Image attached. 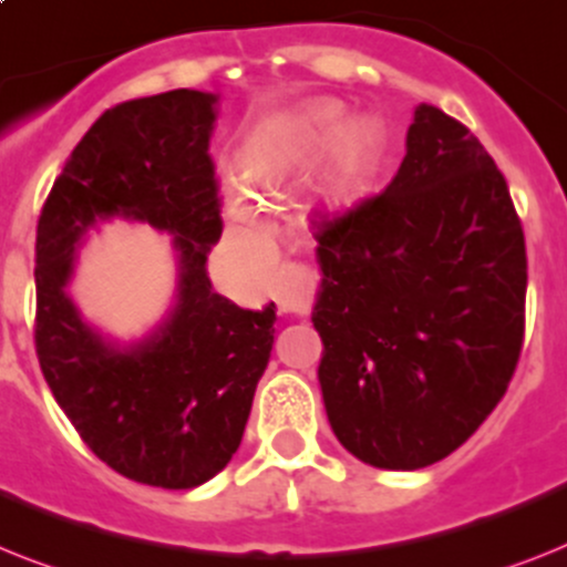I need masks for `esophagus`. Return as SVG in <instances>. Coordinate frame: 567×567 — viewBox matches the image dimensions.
<instances>
[{
	"label": "esophagus",
	"instance_id": "esophagus-1",
	"mask_svg": "<svg viewBox=\"0 0 567 567\" xmlns=\"http://www.w3.org/2000/svg\"><path fill=\"white\" fill-rule=\"evenodd\" d=\"M317 274L308 265H285L276 282V306L282 315H308L315 302Z\"/></svg>",
	"mask_w": 567,
	"mask_h": 567
}]
</instances>
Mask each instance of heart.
I'll return each instance as SVG.
<instances>
[{"instance_id":"obj_1","label":"heart","mask_w":567,"mask_h":567,"mask_svg":"<svg viewBox=\"0 0 567 567\" xmlns=\"http://www.w3.org/2000/svg\"><path fill=\"white\" fill-rule=\"evenodd\" d=\"M384 148L388 131L381 118H349L343 101L323 95L265 118L250 133L238 163L252 192L276 197L302 183L326 159L315 206L323 215H343L361 200ZM224 212L244 238H265L268 233L256 206L238 192L224 195Z\"/></svg>"}]
</instances>
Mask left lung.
Masks as SVG:
<instances>
[{
	"instance_id": "left-lung-1",
	"label": "left lung",
	"mask_w": 567,
	"mask_h": 567,
	"mask_svg": "<svg viewBox=\"0 0 567 567\" xmlns=\"http://www.w3.org/2000/svg\"><path fill=\"white\" fill-rule=\"evenodd\" d=\"M381 195L317 220L311 323L329 425L393 472L449 457L507 393L524 340V229L498 165L419 104Z\"/></svg>"
}]
</instances>
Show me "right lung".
Returning a JSON list of instances; mask_svg holds the SVG:
<instances>
[{
  "label": "right lung",
  "mask_w": 567,
  "mask_h": 567,
  "mask_svg": "<svg viewBox=\"0 0 567 567\" xmlns=\"http://www.w3.org/2000/svg\"><path fill=\"white\" fill-rule=\"evenodd\" d=\"M218 95L172 90L116 104L84 133L37 224V358L92 454L159 489H195L241 445L274 349L276 306L238 308L209 282L218 179L209 140ZM113 217L173 236L178 293L163 324L118 344L68 297L76 247Z\"/></svg>",
  "instance_id": "right-lung-1"
}]
</instances>
